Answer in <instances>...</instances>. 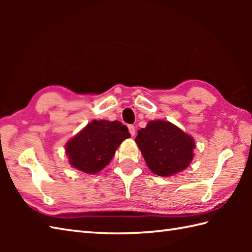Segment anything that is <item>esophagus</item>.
Masks as SVG:
<instances>
[{"label":"esophagus","instance_id":"esophagus-1","mask_svg":"<svg viewBox=\"0 0 252 252\" xmlns=\"http://www.w3.org/2000/svg\"><path fill=\"white\" fill-rule=\"evenodd\" d=\"M127 127H129L130 134H131L132 136H134V135H135V127H134V126H129Z\"/></svg>","mask_w":252,"mask_h":252}]
</instances>
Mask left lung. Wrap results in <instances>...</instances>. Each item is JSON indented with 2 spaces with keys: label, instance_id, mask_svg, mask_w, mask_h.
<instances>
[{
  "label": "left lung",
  "instance_id": "left-lung-1",
  "mask_svg": "<svg viewBox=\"0 0 252 252\" xmlns=\"http://www.w3.org/2000/svg\"><path fill=\"white\" fill-rule=\"evenodd\" d=\"M135 142L148 168L160 176L181 172L194 157V138L169 121H149Z\"/></svg>",
  "mask_w": 252,
  "mask_h": 252
}]
</instances>
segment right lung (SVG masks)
I'll return each instance as SVG.
<instances>
[{
	"label": "right lung",
	"mask_w": 252,
	"mask_h": 252,
	"mask_svg": "<svg viewBox=\"0 0 252 252\" xmlns=\"http://www.w3.org/2000/svg\"><path fill=\"white\" fill-rule=\"evenodd\" d=\"M131 135L120 121L94 120L66 145L69 163L84 173L103 170L115 156L116 149Z\"/></svg>",
	"instance_id": "right-lung-1"
}]
</instances>
